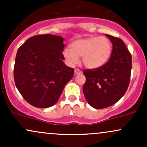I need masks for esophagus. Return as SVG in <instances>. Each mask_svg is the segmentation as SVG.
Here are the masks:
<instances>
[{
  "label": "esophagus",
  "mask_w": 147,
  "mask_h": 147,
  "mask_svg": "<svg viewBox=\"0 0 147 147\" xmlns=\"http://www.w3.org/2000/svg\"><path fill=\"white\" fill-rule=\"evenodd\" d=\"M82 70H80L79 69H75V75H79V74L82 73Z\"/></svg>",
  "instance_id": "34e87169"
}]
</instances>
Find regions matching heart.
Segmentation results:
<instances>
[{
    "mask_svg": "<svg viewBox=\"0 0 147 147\" xmlns=\"http://www.w3.org/2000/svg\"><path fill=\"white\" fill-rule=\"evenodd\" d=\"M112 45L105 36H91L73 41L70 49H65L63 56L68 64L75 66L79 63V57L88 68L95 69L102 66L110 58Z\"/></svg>",
    "mask_w": 147,
    "mask_h": 147,
    "instance_id": "b5f03b06",
    "label": "heart"
}]
</instances>
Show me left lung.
<instances>
[{
	"label": "left lung",
	"instance_id": "left-lung-1",
	"mask_svg": "<svg viewBox=\"0 0 147 147\" xmlns=\"http://www.w3.org/2000/svg\"><path fill=\"white\" fill-rule=\"evenodd\" d=\"M113 44L111 58L102 66L84 70L83 92L92 107L102 109L118 102L127 90L132 57L121 38L106 34Z\"/></svg>",
	"mask_w": 147,
	"mask_h": 147
}]
</instances>
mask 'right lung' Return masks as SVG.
I'll list each match as a JSON object with an SVG mask.
<instances>
[{
    "instance_id": "obj_1",
    "label": "right lung",
    "mask_w": 147,
    "mask_h": 147,
    "mask_svg": "<svg viewBox=\"0 0 147 147\" xmlns=\"http://www.w3.org/2000/svg\"><path fill=\"white\" fill-rule=\"evenodd\" d=\"M63 37L41 34L30 37L18 48L14 68L15 84L22 97L36 108L56 104L74 69L63 63Z\"/></svg>"
}]
</instances>
